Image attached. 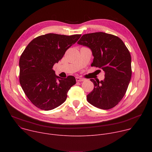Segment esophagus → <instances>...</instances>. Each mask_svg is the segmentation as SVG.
Segmentation results:
<instances>
[{
    "mask_svg": "<svg viewBox=\"0 0 152 152\" xmlns=\"http://www.w3.org/2000/svg\"><path fill=\"white\" fill-rule=\"evenodd\" d=\"M76 80L77 82H82V81L84 80V79L82 78V77H76Z\"/></svg>",
    "mask_w": 152,
    "mask_h": 152,
    "instance_id": "34e87169",
    "label": "esophagus"
}]
</instances>
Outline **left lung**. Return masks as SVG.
Masks as SVG:
<instances>
[{
  "label": "left lung",
  "mask_w": 152,
  "mask_h": 152,
  "mask_svg": "<svg viewBox=\"0 0 152 152\" xmlns=\"http://www.w3.org/2000/svg\"><path fill=\"white\" fill-rule=\"evenodd\" d=\"M77 44L90 49L94 56L91 66L104 72L103 80L90 79L94 87L87 101L100 109H111L123 99L131 79L129 51L120 38L102 32L82 35Z\"/></svg>",
  "instance_id": "obj_1"
}]
</instances>
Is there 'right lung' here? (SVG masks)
<instances>
[{"label":"right lung","mask_w":152,"mask_h":152,"mask_svg":"<svg viewBox=\"0 0 152 152\" xmlns=\"http://www.w3.org/2000/svg\"><path fill=\"white\" fill-rule=\"evenodd\" d=\"M80 36L56 34L41 35L32 40L21 54L20 83L28 98L39 109L48 111L60 106L76 83L74 76L61 78L56 75L52 68Z\"/></svg>","instance_id":"1"}]
</instances>
